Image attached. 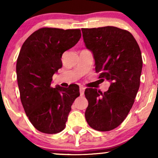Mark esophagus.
Listing matches in <instances>:
<instances>
[{
    "instance_id": "obj_1",
    "label": "esophagus",
    "mask_w": 158,
    "mask_h": 158,
    "mask_svg": "<svg viewBox=\"0 0 158 158\" xmlns=\"http://www.w3.org/2000/svg\"><path fill=\"white\" fill-rule=\"evenodd\" d=\"M85 90V88H84V87L81 86L80 88H79V92H80V95H81V96L84 95Z\"/></svg>"
}]
</instances>
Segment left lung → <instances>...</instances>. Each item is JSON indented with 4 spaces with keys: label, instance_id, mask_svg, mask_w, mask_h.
<instances>
[{
    "label": "left lung",
    "instance_id": "obj_1",
    "mask_svg": "<svg viewBox=\"0 0 158 158\" xmlns=\"http://www.w3.org/2000/svg\"><path fill=\"white\" fill-rule=\"evenodd\" d=\"M85 47L93 54L95 70L110 82L107 91L86 88L87 123L100 131L113 130L131 110L139 88L143 68L140 49L128 31L115 27L81 29Z\"/></svg>",
    "mask_w": 158,
    "mask_h": 158
}]
</instances>
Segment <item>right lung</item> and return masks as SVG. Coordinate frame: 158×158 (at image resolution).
<instances>
[{
    "mask_svg": "<svg viewBox=\"0 0 158 158\" xmlns=\"http://www.w3.org/2000/svg\"><path fill=\"white\" fill-rule=\"evenodd\" d=\"M81 30L41 28L24 41L16 64L21 101L27 117L37 130L56 134L64 130L71 106L79 96L76 84L56 85L52 77L62 67L64 52L77 44Z\"/></svg>",
    "mask_w": 158,
    "mask_h": 158,
    "instance_id": "obj_1",
    "label": "right lung"
}]
</instances>
